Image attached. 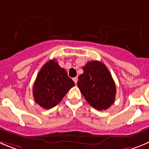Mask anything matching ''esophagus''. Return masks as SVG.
<instances>
[{
  "label": "esophagus",
  "instance_id": "34e87169",
  "mask_svg": "<svg viewBox=\"0 0 149 149\" xmlns=\"http://www.w3.org/2000/svg\"><path fill=\"white\" fill-rule=\"evenodd\" d=\"M73 81H74V82H75V84H76V83H77V81H78V78L77 77L73 78Z\"/></svg>",
  "mask_w": 149,
  "mask_h": 149
}]
</instances>
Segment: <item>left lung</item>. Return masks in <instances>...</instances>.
I'll return each instance as SVG.
<instances>
[{
	"label": "left lung",
	"mask_w": 149,
	"mask_h": 149,
	"mask_svg": "<svg viewBox=\"0 0 149 149\" xmlns=\"http://www.w3.org/2000/svg\"><path fill=\"white\" fill-rule=\"evenodd\" d=\"M77 85L86 101L97 110H106L115 102L116 87L106 65L99 61L87 62Z\"/></svg>",
	"instance_id": "obj_1"
}]
</instances>
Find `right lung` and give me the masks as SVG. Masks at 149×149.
<instances>
[{"mask_svg": "<svg viewBox=\"0 0 149 149\" xmlns=\"http://www.w3.org/2000/svg\"><path fill=\"white\" fill-rule=\"evenodd\" d=\"M74 85V81L68 77L66 70L55 59L50 60L43 65L34 81V101L41 107L51 109L57 105Z\"/></svg>", "mask_w": 149, "mask_h": 149, "instance_id": "add662e5", "label": "right lung"}]
</instances>
